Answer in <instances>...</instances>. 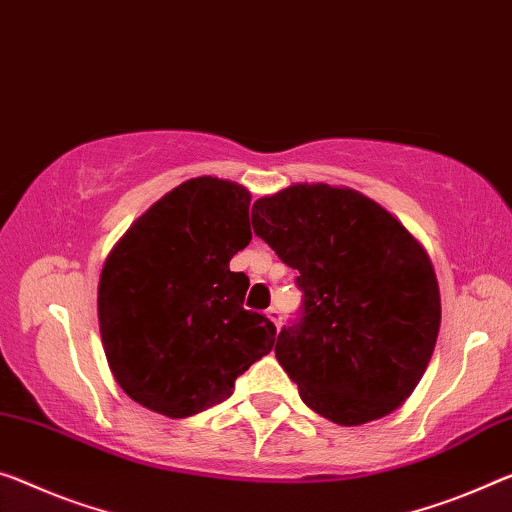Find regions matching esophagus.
Masks as SVG:
<instances>
[{
    "label": "esophagus",
    "mask_w": 512,
    "mask_h": 512,
    "mask_svg": "<svg viewBox=\"0 0 512 512\" xmlns=\"http://www.w3.org/2000/svg\"><path fill=\"white\" fill-rule=\"evenodd\" d=\"M267 318H270L272 322H274V327H281V309H277V306H270V309H267Z\"/></svg>",
    "instance_id": "1"
}]
</instances>
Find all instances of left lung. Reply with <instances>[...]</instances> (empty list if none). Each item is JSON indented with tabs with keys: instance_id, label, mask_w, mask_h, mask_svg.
Masks as SVG:
<instances>
[{
	"instance_id": "8db88e82",
	"label": "left lung",
	"mask_w": 512,
	"mask_h": 512,
	"mask_svg": "<svg viewBox=\"0 0 512 512\" xmlns=\"http://www.w3.org/2000/svg\"><path fill=\"white\" fill-rule=\"evenodd\" d=\"M254 233L300 272V318L274 345L313 412L361 426L410 398L435 350L432 263L391 212L350 187L290 185L251 210Z\"/></svg>"
}]
</instances>
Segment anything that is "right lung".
<instances>
[{"label":"right lung","mask_w":512,"mask_h":512,"mask_svg":"<svg viewBox=\"0 0 512 512\" xmlns=\"http://www.w3.org/2000/svg\"><path fill=\"white\" fill-rule=\"evenodd\" d=\"M251 194L185 180L109 251L98 283L102 348L119 387L169 419L222 403L272 350L277 327L247 311L249 277L231 258L251 240Z\"/></svg>","instance_id":"right-lung-1"}]
</instances>
